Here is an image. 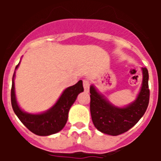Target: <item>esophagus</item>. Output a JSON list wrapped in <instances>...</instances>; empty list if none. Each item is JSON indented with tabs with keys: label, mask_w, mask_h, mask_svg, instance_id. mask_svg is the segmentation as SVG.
I'll list each match as a JSON object with an SVG mask.
<instances>
[{
	"label": "esophagus",
	"mask_w": 161,
	"mask_h": 161,
	"mask_svg": "<svg viewBox=\"0 0 161 161\" xmlns=\"http://www.w3.org/2000/svg\"><path fill=\"white\" fill-rule=\"evenodd\" d=\"M83 86L84 89L86 93H88L89 91V81L88 80H83Z\"/></svg>",
	"instance_id": "1"
}]
</instances>
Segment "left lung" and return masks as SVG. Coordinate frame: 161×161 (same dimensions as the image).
Instances as JSON below:
<instances>
[{"label": "left lung", "mask_w": 161, "mask_h": 161, "mask_svg": "<svg viewBox=\"0 0 161 161\" xmlns=\"http://www.w3.org/2000/svg\"><path fill=\"white\" fill-rule=\"evenodd\" d=\"M143 81L137 97L128 106L117 107L90 86V113L93 125L98 130L110 136H119L133 127L144 114L149 103L148 71L142 68Z\"/></svg>", "instance_id": "obj_1"}]
</instances>
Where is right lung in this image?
Returning a JSON list of instances; mask_svg holds the SVG:
<instances>
[{"instance_id":"obj_1","label":"right lung","mask_w":161,"mask_h":161,"mask_svg":"<svg viewBox=\"0 0 161 161\" xmlns=\"http://www.w3.org/2000/svg\"><path fill=\"white\" fill-rule=\"evenodd\" d=\"M19 64L15 68V71ZM15 71L11 89V104L15 114L25 126L37 136H47L60 131L68 121V111L71 106L75 102L78 94L84 91L82 80H79L76 85L64 89L55 105L47 111L40 114H29L23 111L17 102L14 88Z\"/></svg>"}]
</instances>
